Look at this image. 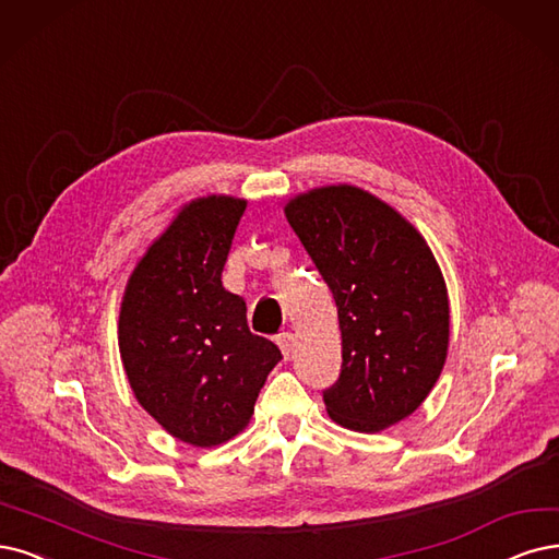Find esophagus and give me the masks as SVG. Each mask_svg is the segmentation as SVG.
<instances>
[{"mask_svg":"<svg viewBox=\"0 0 559 559\" xmlns=\"http://www.w3.org/2000/svg\"><path fill=\"white\" fill-rule=\"evenodd\" d=\"M276 343H278V347H281L283 357H285V359H290V355H293V347H295V336H293L290 332H283V334H278V336H276Z\"/></svg>","mask_w":559,"mask_h":559,"instance_id":"1","label":"esophagus"}]
</instances>
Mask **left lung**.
I'll use <instances>...</instances> for the list:
<instances>
[{
    "mask_svg": "<svg viewBox=\"0 0 559 559\" xmlns=\"http://www.w3.org/2000/svg\"><path fill=\"white\" fill-rule=\"evenodd\" d=\"M285 218L338 308L343 366L324 391L329 417L359 432L403 421L436 386L449 349V295L430 246L353 183L290 198Z\"/></svg>",
    "mask_w": 559,
    "mask_h": 559,
    "instance_id": "1",
    "label": "left lung"
}]
</instances>
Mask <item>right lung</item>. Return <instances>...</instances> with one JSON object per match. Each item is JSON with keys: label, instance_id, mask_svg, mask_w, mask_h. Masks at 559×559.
<instances>
[{"label": "right lung", "instance_id": "add662e5", "mask_svg": "<svg viewBox=\"0 0 559 559\" xmlns=\"http://www.w3.org/2000/svg\"><path fill=\"white\" fill-rule=\"evenodd\" d=\"M243 212L233 195L186 202L138 260L119 308V355L138 403L202 449L239 436L283 359L221 283Z\"/></svg>", "mask_w": 559, "mask_h": 559}]
</instances>
